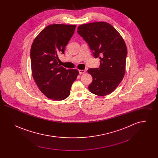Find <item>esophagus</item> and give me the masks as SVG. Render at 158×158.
Segmentation results:
<instances>
[{"instance_id":"obj_1","label":"esophagus","mask_w":158,"mask_h":158,"mask_svg":"<svg viewBox=\"0 0 158 158\" xmlns=\"http://www.w3.org/2000/svg\"><path fill=\"white\" fill-rule=\"evenodd\" d=\"M86 72V70H79V73L80 74H83Z\"/></svg>"}]
</instances>
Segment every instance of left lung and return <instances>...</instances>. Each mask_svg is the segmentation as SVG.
I'll return each mask as SVG.
<instances>
[{
	"label": "left lung",
	"mask_w": 158,
	"mask_h": 158,
	"mask_svg": "<svg viewBox=\"0 0 158 158\" xmlns=\"http://www.w3.org/2000/svg\"><path fill=\"white\" fill-rule=\"evenodd\" d=\"M77 33L88 44L94 57L101 60L99 68L88 70L93 78L89 90L99 96L111 94L125 73L127 50L124 40L111 24L104 22L81 25Z\"/></svg>",
	"instance_id": "1"
}]
</instances>
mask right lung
I'll use <instances>...</instances> for the list:
<instances>
[{
    "label": "right lung",
    "mask_w": 158,
    "mask_h": 158,
    "mask_svg": "<svg viewBox=\"0 0 158 158\" xmlns=\"http://www.w3.org/2000/svg\"><path fill=\"white\" fill-rule=\"evenodd\" d=\"M76 25L52 24L46 27L31 46V64L34 79L47 98L61 101L68 98L77 70L66 69L58 64V54H64Z\"/></svg>",
    "instance_id": "right-lung-1"
}]
</instances>
